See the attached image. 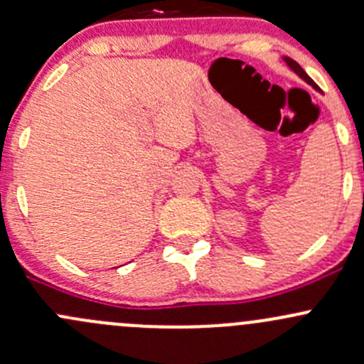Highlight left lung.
<instances>
[{
  "label": "left lung",
  "instance_id": "1",
  "mask_svg": "<svg viewBox=\"0 0 364 364\" xmlns=\"http://www.w3.org/2000/svg\"><path fill=\"white\" fill-rule=\"evenodd\" d=\"M286 63H288V66H289V68H291V70H293L294 73H296V75H300V76H301V78H304V80H305V82H307V83H311V85H314L312 78H311V76H309V75H307V73H305L304 70H301V68H300V64H296V63H294V60H291V59H288V57H286ZM314 87H316V85H314Z\"/></svg>",
  "mask_w": 364,
  "mask_h": 364
}]
</instances>
